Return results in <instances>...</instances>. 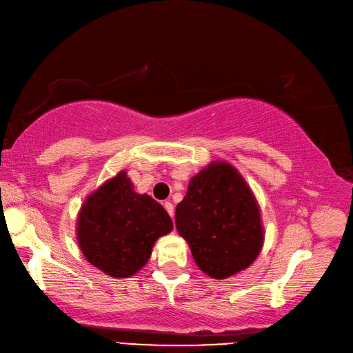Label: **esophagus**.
<instances>
[{"instance_id":"esophagus-1","label":"esophagus","mask_w":353,"mask_h":353,"mask_svg":"<svg viewBox=\"0 0 353 353\" xmlns=\"http://www.w3.org/2000/svg\"><path fill=\"white\" fill-rule=\"evenodd\" d=\"M163 206H165V209H166V212L169 213V215L170 216H174V205H172V203H170V201H165L163 203Z\"/></svg>"}]
</instances>
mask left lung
Returning <instances> with one entry per match:
<instances>
[{
	"label": "left lung",
	"instance_id": "1",
	"mask_svg": "<svg viewBox=\"0 0 353 353\" xmlns=\"http://www.w3.org/2000/svg\"><path fill=\"white\" fill-rule=\"evenodd\" d=\"M175 223L199 268L216 280L250 266L265 237L258 201L227 162H213L190 179Z\"/></svg>",
	"mask_w": 353,
	"mask_h": 353
}]
</instances>
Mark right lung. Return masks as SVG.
Returning <instances> with one entry per match:
<instances>
[{"mask_svg": "<svg viewBox=\"0 0 353 353\" xmlns=\"http://www.w3.org/2000/svg\"><path fill=\"white\" fill-rule=\"evenodd\" d=\"M172 228L162 205L148 194H137L121 170L83 201L77 236L91 265L114 279H128L150 259L156 240Z\"/></svg>", "mask_w": 353, "mask_h": 353, "instance_id": "right-lung-1", "label": "right lung"}]
</instances>
